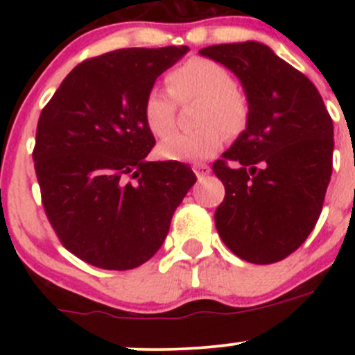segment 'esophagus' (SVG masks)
Segmentation results:
<instances>
[{
  "label": "esophagus",
  "mask_w": 355,
  "mask_h": 355,
  "mask_svg": "<svg viewBox=\"0 0 355 355\" xmlns=\"http://www.w3.org/2000/svg\"><path fill=\"white\" fill-rule=\"evenodd\" d=\"M192 170H194V173L198 175L199 180H202V178H206L207 175L211 173V168L207 166V164H194V166H192Z\"/></svg>",
  "instance_id": "34e87169"
}]
</instances>
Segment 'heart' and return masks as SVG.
<instances>
[{
  "label": "heart",
  "instance_id": "heart-1",
  "mask_svg": "<svg viewBox=\"0 0 355 355\" xmlns=\"http://www.w3.org/2000/svg\"><path fill=\"white\" fill-rule=\"evenodd\" d=\"M168 89H153L146 96L142 114L149 130L164 137L173 130L177 103L200 99L198 125L187 134H173L157 146V155L168 161L199 163L216 155L225 142V132L235 137L249 121V101L228 68L207 58H191L166 77Z\"/></svg>",
  "mask_w": 355,
  "mask_h": 355
}]
</instances>
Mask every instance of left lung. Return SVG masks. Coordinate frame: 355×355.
I'll use <instances>...</instances> for the list:
<instances>
[{
    "label": "left lung",
    "instance_id": "left-lung-1",
    "mask_svg": "<svg viewBox=\"0 0 355 355\" xmlns=\"http://www.w3.org/2000/svg\"><path fill=\"white\" fill-rule=\"evenodd\" d=\"M227 67L249 101L245 130L213 171L225 185L218 234L241 259H285L313 232L331 177L333 121L313 82L263 42L202 48Z\"/></svg>",
    "mask_w": 355,
    "mask_h": 355
}]
</instances>
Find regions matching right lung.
I'll use <instances>...</instances> for the list:
<instances>
[{"label": "right lung", "mask_w": 355, "mask_h": 355, "mask_svg": "<svg viewBox=\"0 0 355 355\" xmlns=\"http://www.w3.org/2000/svg\"><path fill=\"white\" fill-rule=\"evenodd\" d=\"M189 46L127 48L77 65L41 111L34 166L62 244L103 270H132L163 245L196 184L180 161H148L156 144L142 114L156 78Z\"/></svg>", "instance_id": "obj_1"}]
</instances>
